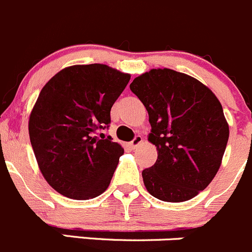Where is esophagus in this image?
Masks as SVG:
<instances>
[{"mask_svg":"<svg viewBox=\"0 0 252 252\" xmlns=\"http://www.w3.org/2000/svg\"><path fill=\"white\" fill-rule=\"evenodd\" d=\"M141 143H143V136H141V135H136L135 138H134L133 140L130 141V146H131V148H133V149H135L136 146L140 145Z\"/></svg>","mask_w":252,"mask_h":252,"instance_id":"esophagus-1","label":"esophagus"}]
</instances>
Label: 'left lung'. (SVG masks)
I'll return each instance as SVG.
<instances>
[{"label":"left lung","mask_w":252,"mask_h":252,"mask_svg":"<svg viewBox=\"0 0 252 252\" xmlns=\"http://www.w3.org/2000/svg\"><path fill=\"white\" fill-rule=\"evenodd\" d=\"M130 90L149 113V141L158 160L143 171L151 196L163 202L193 198L221 165L229 126L216 94L194 77L153 69L135 77Z\"/></svg>","instance_id":"obj_1"}]
</instances>
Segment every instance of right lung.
Here are the masks:
<instances>
[{"instance_id":"obj_1","label":"right lung","mask_w":252,"mask_h":252,"mask_svg":"<svg viewBox=\"0 0 252 252\" xmlns=\"http://www.w3.org/2000/svg\"><path fill=\"white\" fill-rule=\"evenodd\" d=\"M130 80L103 64L74 65L41 89L29 117V138L46 182L65 197L91 199L111 183L124 149L97 130Z\"/></svg>"}]
</instances>
